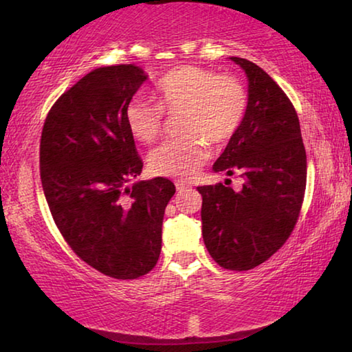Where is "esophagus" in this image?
I'll use <instances>...</instances> for the list:
<instances>
[{"label": "esophagus", "mask_w": 352, "mask_h": 352, "mask_svg": "<svg viewBox=\"0 0 352 352\" xmlns=\"http://www.w3.org/2000/svg\"><path fill=\"white\" fill-rule=\"evenodd\" d=\"M175 188H177L178 192H182V190H184L186 188H189V184H188V183H184V182H177V183H175Z\"/></svg>", "instance_id": "1"}]
</instances>
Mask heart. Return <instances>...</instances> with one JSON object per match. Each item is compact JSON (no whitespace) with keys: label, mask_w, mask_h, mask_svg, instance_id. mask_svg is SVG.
Here are the masks:
<instances>
[{"label":"heart","mask_w":352,"mask_h":352,"mask_svg":"<svg viewBox=\"0 0 352 352\" xmlns=\"http://www.w3.org/2000/svg\"><path fill=\"white\" fill-rule=\"evenodd\" d=\"M153 104L133 96L126 107V122L136 140L152 142L162 135L164 111H182L178 132L183 136L164 141L148 157L155 175L190 178L210 157L211 146H223L241 129L248 109L242 82L231 76L183 65L170 69L155 83Z\"/></svg>","instance_id":"b5f03b06"}]
</instances>
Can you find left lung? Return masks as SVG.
<instances>
[{"label":"left lung","mask_w":352,"mask_h":352,"mask_svg":"<svg viewBox=\"0 0 352 352\" xmlns=\"http://www.w3.org/2000/svg\"><path fill=\"white\" fill-rule=\"evenodd\" d=\"M248 77L241 129L214 163V172L243 177L239 192L222 183L199 186L201 234L226 270H252L281 248L305 200L307 160L295 107L258 65L231 57Z\"/></svg>","instance_id":"8db88e82"}]
</instances>
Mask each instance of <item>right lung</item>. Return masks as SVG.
<instances>
[{
	"mask_svg": "<svg viewBox=\"0 0 352 352\" xmlns=\"http://www.w3.org/2000/svg\"><path fill=\"white\" fill-rule=\"evenodd\" d=\"M146 79L132 63L93 69L56 100L41 130V186L58 231L83 262L116 279L157 265L175 194L163 177L126 186L142 162L124 113Z\"/></svg>",
	"mask_w": 352,
	"mask_h": 352,
	"instance_id": "right-lung-1",
	"label": "right lung"
}]
</instances>
